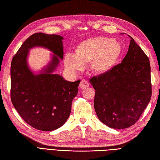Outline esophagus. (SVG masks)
Returning a JSON list of instances; mask_svg holds the SVG:
<instances>
[{
    "mask_svg": "<svg viewBox=\"0 0 160 160\" xmlns=\"http://www.w3.org/2000/svg\"><path fill=\"white\" fill-rule=\"evenodd\" d=\"M80 88L81 89H84L89 87V82L85 80H82L80 83Z\"/></svg>",
    "mask_w": 160,
    "mask_h": 160,
    "instance_id": "esophagus-1",
    "label": "esophagus"
}]
</instances>
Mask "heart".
I'll return each mask as SVG.
<instances>
[{
  "label": "heart",
  "instance_id": "b5f03b06",
  "mask_svg": "<svg viewBox=\"0 0 160 160\" xmlns=\"http://www.w3.org/2000/svg\"><path fill=\"white\" fill-rule=\"evenodd\" d=\"M122 53L123 46L119 40L104 36L93 37L80 42L75 49L74 56H66L64 66L71 72H76L90 63L92 73L102 76L114 69Z\"/></svg>",
  "mask_w": 160,
  "mask_h": 160
}]
</instances>
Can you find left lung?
Here are the masks:
<instances>
[{"label":"left lung","mask_w":160,"mask_h":160,"mask_svg":"<svg viewBox=\"0 0 160 160\" xmlns=\"http://www.w3.org/2000/svg\"><path fill=\"white\" fill-rule=\"evenodd\" d=\"M128 52L111 72L94 76V108L98 118L112 128H126L136 122L151 100L149 59L132 37Z\"/></svg>","instance_id":"obj_1"}]
</instances>
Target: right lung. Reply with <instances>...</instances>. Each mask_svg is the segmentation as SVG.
Here are the masks:
<instances>
[{
    "mask_svg": "<svg viewBox=\"0 0 160 160\" xmlns=\"http://www.w3.org/2000/svg\"><path fill=\"white\" fill-rule=\"evenodd\" d=\"M63 37L36 33L29 36L13 56L11 64V100L25 122L38 130L52 131L69 118L71 103L80 80L69 82L53 72L63 59ZM43 47L53 53L48 64L38 73L30 69L29 50Z\"/></svg>",
    "mask_w": 160,
    "mask_h": 160,
    "instance_id": "obj_1",
    "label": "right lung"
}]
</instances>
